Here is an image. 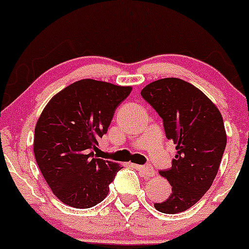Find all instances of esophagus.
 Returning <instances> with one entry per match:
<instances>
[{
    "mask_svg": "<svg viewBox=\"0 0 249 249\" xmlns=\"http://www.w3.org/2000/svg\"><path fill=\"white\" fill-rule=\"evenodd\" d=\"M135 168H137L138 170H141L142 173L144 174L145 177H154L155 176V170L152 166L150 165H137V164H133Z\"/></svg>",
    "mask_w": 249,
    "mask_h": 249,
    "instance_id": "obj_1",
    "label": "esophagus"
}]
</instances>
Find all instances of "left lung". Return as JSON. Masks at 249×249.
Segmentation results:
<instances>
[{"label":"left lung","mask_w":249,"mask_h":249,"mask_svg":"<svg viewBox=\"0 0 249 249\" xmlns=\"http://www.w3.org/2000/svg\"><path fill=\"white\" fill-rule=\"evenodd\" d=\"M163 119L166 138L176 144L170 169L160 171L171 194L155 208L165 214L185 212L212 187L226 149L222 116L197 87L178 78H164L141 92Z\"/></svg>","instance_id":"1"}]
</instances>
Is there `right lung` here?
Listing matches in <instances>:
<instances>
[{
    "label": "right lung",
    "instance_id": "obj_1",
    "mask_svg": "<svg viewBox=\"0 0 249 249\" xmlns=\"http://www.w3.org/2000/svg\"><path fill=\"white\" fill-rule=\"evenodd\" d=\"M131 91V86L83 79L61 89L43 108L33 149L41 174L62 203L86 209L107 196L122 168L94 151Z\"/></svg>",
    "mask_w": 249,
    "mask_h": 249
}]
</instances>
